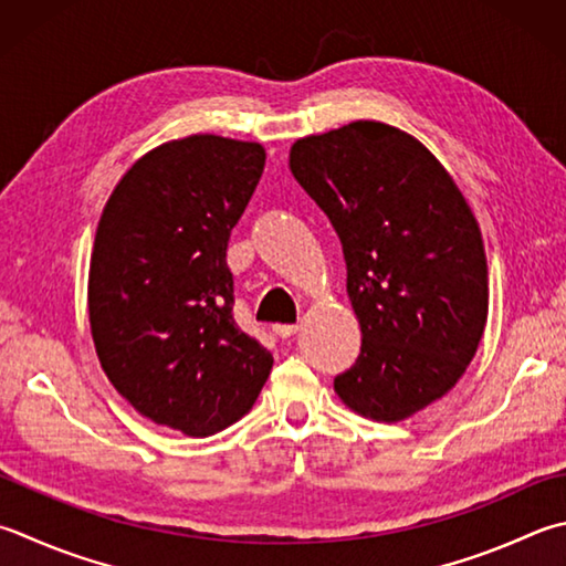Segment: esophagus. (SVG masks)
<instances>
[{
    "mask_svg": "<svg viewBox=\"0 0 566 566\" xmlns=\"http://www.w3.org/2000/svg\"><path fill=\"white\" fill-rule=\"evenodd\" d=\"M273 333L279 335V337H293L297 333V325H283V323H279V325H273Z\"/></svg>",
    "mask_w": 566,
    "mask_h": 566,
    "instance_id": "obj_1",
    "label": "esophagus"
}]
</instances>
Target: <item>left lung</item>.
Wrapping results in <instances>:
<instances>
[{
    "label": "left lung",
    "mask_w": 566,
    "mask_h": 566,
    "mask_svg": "<svg viewBox=\"0 0 566 566\" xmlns=\"http://www.w3.org/2000/svg\"><path fill=\"white\" fill-rule=\"evenodd\" d=\"M291 172L337 231L361 327L335 391L375 421L407 419L455 387L483 337L488 263L473 211L416 137L375 120L297 140Z\"/></svg>",
    "instance_id": "left-lung-1"
}]
</instances>
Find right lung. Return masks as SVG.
<instances>
[{
	"label": "right lung",
	"instance_id": "1",
	"mask_svg": "<svg viewBox=\"0 0 566 566\" xmlns=\"http://www.w3.org/2000/svg\"><path fill=\"white\" fill-rule=\"evenodd\" d=\"M263 165L259 143H165L127 169L95 231L88 315L101 367L135 411L197 439L249 413L273 367L233 319L227 265Z\"/></svg>",
	"mask_w": 566,
	"mask_h": 566
}]
</instances>
